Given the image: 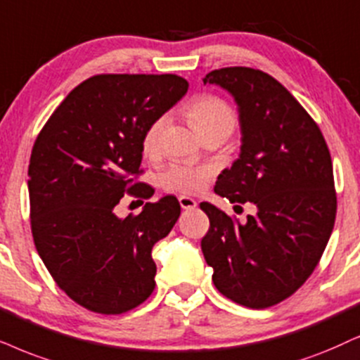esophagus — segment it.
Masks as SVG:
<instances>
[{"label":"esophagus","instance_id":"1","mask_svg":"<svg viewBox=\"0 0 360 360\" xmlns=\"http://www.w3.org/2000/svg\"><path fill=\"white\" fill-rule=\"evenodd\" d=\"M179 204L183 209H194L198 206V202L193 198H188V195H179Z\"/></svg>","mask_w":360,"mask_h":360}]
</instances>
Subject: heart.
<instances>
[{"instance_id": "heart-1", "label": "heart", "mask_w": 360, "mask_h": 360, "mask_svg": "<svg viewBox=\"0 0 360 360\" xmlns=\"http://www.w3.org/2000/svg\"><path fill=\"white\" fill-rule=\"evenodd\" d=\"M184 115L188 116L191 124L199 134L207 136L211 133H227L234 131L236 112L224 99L212 96V94H199L189 99L184 106ZM166 117H158L148 126L146 133L143 136V151L146 156H154L159 149V138L165 127ZM214 176L212 166H194L184 165V162H174L167 166L159 176V184L166 191L181 194H195L199 193L209 179Z\"/></svg>"}]
</instances>
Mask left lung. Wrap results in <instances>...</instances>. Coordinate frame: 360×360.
Segmentation results:
<instances>
[{"mask_svg":"<svg viewBox=\"0 0 360 360\" xmlns=\"http://www.w3.org/2000/svg\"><path fill=\"white\" fill-rule=\"evenodd\" d=\"M204 83L219 84L239 106L243 146L214 193L252 202L257 216L239 219L209 202L201 240L217 290L251 309L292 295L319 264L334 229L338 195L329 148L317 122L292 94L261 70L221 68Z\"/></svg>","mask_w":360,"mask_h":360,"instance_id":"left-lung-1","label":"left lung"}]
</instances>
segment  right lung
Masks as SVG:
<instances>
[{
  "mask_svg": "<svg viewBox=\"0 0 360 360\" xmlns=\"http://www.w3.org/2000/svg\"><path fill=\"white\" fill-rule=\"evenodd\" d=\"M176 75H96L76 86L39 131L28 167L36 251L75 302L98 314L138 307L156 285L153 245L181 214L174 195L124 219V194L148 199L143 136L188 91Z\"/></svg>",
  "mask_w": 360,
  "mask_h": 360,
  "instance_id": "1",
  "label": "right lung"
}]
</instances>
